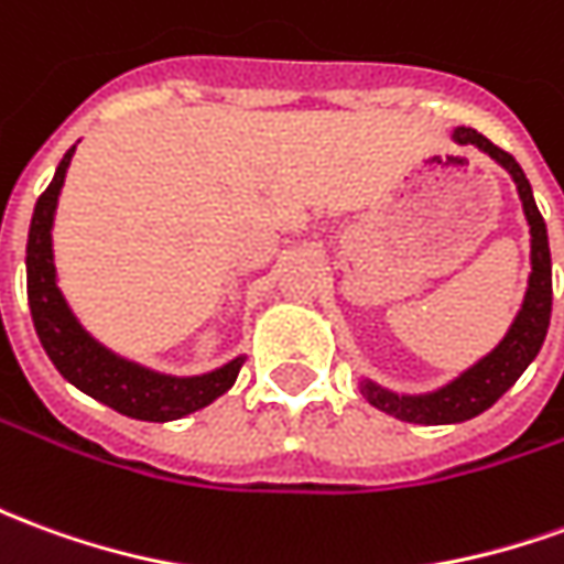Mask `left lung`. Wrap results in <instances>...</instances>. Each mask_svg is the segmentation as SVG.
<instances>
[{
	"instance_id": "obj_1",
	"label": "left lung",
	"mask_w": 564,
	"mask_h": 564,
	"mask_svg": "<svg viewBox=\"0 0 564 564\" xmlns=\"http://www.w3.org/2000/svg\"><path fill=\"white\" fill-rule=\"evenodd\" d=\"M455 137L460 143L479 145L491 159L501 161L516 180V188H519V198H522L531 226L529 293H525L522 311H519V317H516L501 345L443 391L427 393V397H397V393L376 388L372 381H364V393L369 403L393 415V419L412 421V424H458V421L476 419L479 412H486L488 405L498 403L503 393L513 388L516 378L522 376L531 360L538 357L546 329H550V311H553V262H550L546 223H543L541 210L534 204L525 173L510 152H503L501 145L486 140L474 128H458Z\"/></svg>"
}]
</instances>
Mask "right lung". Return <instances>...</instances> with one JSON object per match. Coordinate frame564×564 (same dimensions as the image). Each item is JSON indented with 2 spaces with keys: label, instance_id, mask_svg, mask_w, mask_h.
<instances>
[{
  "label": "right lung",
  "instance_id": "1",
  "mask_svg": "<svg viewBox=\"0 0 564 564\" xmlns=\"http://www.w3.org/2000/svg\"><path fill=\"white\" fill-rule=\"evenodd\" d=\"M73 152L76 145L63 155L51 186L35 200L30 238H26V299H30V314H33L39 341L66 381H73L78 391H85L121 415L140 421L183 419L188 412L214 403L216 397H223L235 384L243 357L231 360L210 376H159L109 354L78 326L57 290L54 256H51V223H54L57 195H61Z\"/></svg>",
  "mask_w": 564,
  "mask_h": 564
}]
</instances>
